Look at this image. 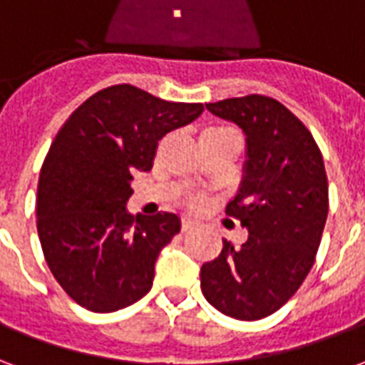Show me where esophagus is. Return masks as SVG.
<instances>
[{
    "mask_svg": "<svg viewBox=\"0 0 365 365\" xmlns=\"http://www.w3.org/2000/svg\"><path fill=\"white\" fill-rule=\"evenodd\" d=\"M197 225H199V222L193 221V219H183V221H182V230H183V232H185V230L195 229Z\"/></svg>",
    "mask_w": 365,
    "mask_h": 365,
    "instance_id": "34e87169",
    "label": "esophagus"
}]
</instances>
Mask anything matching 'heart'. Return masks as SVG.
<instances>
[{
	"label": "heart",
	"instance_id": "b5f03b06",
	"mask_svg": "<svg viewBox=\"0 0 365 365\" xmlns=\"http://www.w3.org/2000/svg\"><path fill=\"white\" fill-rule=\"evenodd\" d=\"M225 133H235V130H232V128H229V127H209V128H205V133H203V135L201 136H213V135H225ZM201 205V201H199V199H190V207L191 209H197V207Z\"/></svg>",
	"mask_w": 365,
	"mask_h": 365
}]
</instances>
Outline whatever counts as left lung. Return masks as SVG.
<instances>
[{
    "label": "left lung",
    "mask_w": 365,
    "mask_h": 365,
    "mask_svg": "<svg viewBox=\"0 0 365 365\" xmlns=\"http://www.w3.org/2000/svg\"><path fill=\"white\" fill-rule=\"evenodd\" d=\"M246 135V164L227 215L248 230L240 248L222 240L219 258L201 268L211 305L238 321H260L282 309L311 272L329 215V182L309 128L272 97L205 103Z\"/></svg>",
    "instance_id": "1"
}]
</instances>
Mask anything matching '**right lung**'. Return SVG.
Segmentation results:
<instances>
[{"label":"right lung","instance_id":"1","mask_svg":"<svg viewBox=\"0 0 365 365\" xmlns=\"http://www.w3.org/2000/svg\"><path fill=\"white\" fill-rule=\"evenodd\" d=\"M203 113L128 83L86 99L41 168L36 230L60 287L93 313H113L152 287L160 250L180 232L174 213H127L136 172L152 170L162 136Z\"/></svg>","mask_w":365,"mask_h":365}]
</instances>
